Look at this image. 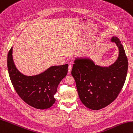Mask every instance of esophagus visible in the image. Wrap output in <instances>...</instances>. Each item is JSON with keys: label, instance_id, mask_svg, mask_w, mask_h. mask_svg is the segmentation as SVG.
Returning <instances> with one entry per match:
<instances>
[{"label": "esophagus", "instance_id": "esophagus-1", "mask_svg": "<svg viewBox=\"0 0 133 133\" xmlns=\"http://www.w3.org/2000/svg\"><path fill=\"white\" fill-rule=\"evenodd\" d=\"M71 70H72V66L71 65V64H70L69 66V69H68V71H69V73H70L71 71Z\"/></svg>", "mask_w": 133, "mask_h": 133}]
</instances>
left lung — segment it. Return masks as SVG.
<instances>
[{"label": "left lung", "mask_w": 133, "mask_h": 133, "mask_svg": "<svg viewBox=\"0 0 133 133\" xmlns=\"http://www.w3.org/2000/svg\"><path fill=\"white\" fill-rule=\"evenodd\" d=\"M111 41L118 47L119 55L109 67L98 66L88 58L74 61L71 75L80 100L92 110L101 109L112 103L121 92L127 75L128 61L121 42L117 37H112Z\"/></svg>", "instance_id": "left-lung-1"}]
</instances>
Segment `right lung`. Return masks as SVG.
<instances>
[{
	"label": "right lung",
	"instance_id": "right-lung-1",
	"mask_svg": "<svg viewBox=\"0 0 133 133\" xmlns=\"http://www.w3.org/2000/svg\"><path fill=\"white\" fill-rule=\"evenodd\" d=\"M12 48L9 51L7 67L9 75L15 91L24 102L35 108L46 109L55 101L54 95L61 81L68 71V64L51 66L38 75L26 76L15 66Z\"/></svg>",
	"mask_w": 133,
	"mask_h": 133
}]
</instances>
